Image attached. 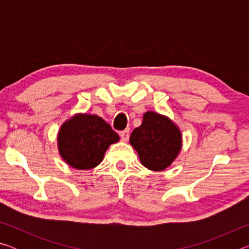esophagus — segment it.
I'll use <instances>...</instances> for the list:
<instances>
[{
  "label": "esophagus",
  "instance_id": "obj_1",
  "mask_svg": "<svg viewBox=\"0 0 249 249\" xmlns=\"http://www.w3.org/2000/svg\"><path fill=\"white\" fill-rule=\"evenodd\" d=\"M120 136L122 138V141L127 142L128 138H129V129L126 128L124 130H122V132H120Z\"/></svg>",
  "mask_w": 249,
  "mask_h": 249
}]
</instances>
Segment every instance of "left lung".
I'll list each match as a JSON object with an SVG mask.
<instances>
[{"instance_id": "1", "label": "left lung", "mask_w": 249, "mask_h": 249, "mask_svg": "<svg viewBox=\"0 0 249 249\" xmlns=\"http://www.w3.org/2000/svg\"><path fill=\"white\" fill-rule=\"evenodd\" d=\"M129 142L137 151L142 166L161 171L178 156L182 138L170 119L148 111L142 117V125L133 130Z\"/></svg>"}]
</instances>
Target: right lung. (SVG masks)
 Returning <instances> with one entry per match:
<instances>
[{
	"label": "right lung",
	"instance_id": "right-lung-1",
	"mask_svg": "<svg viewBox=\"0 0 249 249\" xmlns=\"http://www.w3.org/2000/svg\"><path fill=\"white\" fill-rule=\"evenodd\" d=\"M119 140V135L100 116L78 114L62 124L58 149L68 165L88 170L98 166L108 146Z\"/></svg>",
	"mask_w": 249,
	"mask_h": 249
}]
</instances>
